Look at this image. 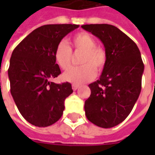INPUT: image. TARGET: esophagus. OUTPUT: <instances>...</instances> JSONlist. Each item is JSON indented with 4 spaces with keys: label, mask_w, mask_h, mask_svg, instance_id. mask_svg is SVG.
Masks as SVG:
<instances>
[{
    "label": "esophagus",
    "mask_w": 155,
    "mask_h": 155,
    "mask_svg": "<svg viewBox=\"0 0 155 155\" xmlns=\"http://www.w3.org/2000/svg\"><path fill=\"white\" fill-rule=\"evenodd\" d=\"M79 87H80V85H79V84H72V89H73L74 91H76Z\"/></svg>",
    "instance_id": "esophagus-1"
}]
</instances>
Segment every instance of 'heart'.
Instances as JSON below:
<instances>
[{"instance_id":"1","label":"heart","mask_w":155,"mask_h":155,"mask_svg":"<svg viewBox=\"0 0 155 155\" xmlns=\"http://www.w3.org/2000/svg\"><path fill=\"white\" fill-rule=\"evenodd\" d=\"M74 51L82 52L80 63L82 65L70 68L63 74L64 81L80 84L94 79L96 70L101 71L107 61V54L104 48L96 45L95 39L86 32H81L71 39ZM72 51L64 41L59 42L54 49V61L62 70L70 67Z\"/></svg>"}]
</instances>
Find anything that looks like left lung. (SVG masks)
Returning <instances> with one entry per match:
<instances>
[{
  "instance_id": "obj_1",
  "label": "left lung",
  "mask_w": 155,
  "mask_h": 155,
  "mask_svg": "<svg viewBox=\"0 0 155 155\" xmlns=\"http://www.w3.org/2000/svg\"><path fill=\"white\" fill-rule=\"evenodd\" d=\"M81 27L102 41L107 54L100 79L89 84L91 94L84 102L85 115L101 128L116 126L130 114L141 91L144 65L140 51L114 25L91 24Z\"/></svg>"
}]
</instances>
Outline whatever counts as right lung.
Masks as SVG:
<instances>
[{
	"label": "right lung",
	"instance_id": "right-lung-1",
	"mask_svg": "<svg viewBox=\"0 0 155 155\" xmlns=\"http://www.w3.org/2000/svg\"><path fill=\"white\" fill-rule=\"evenodd\" d=\"M79 25H45L34 30L14 49L8 76L11 93L20 113L37 127H47L61 119L64 100L72 94L69 82L51 80L61 74L54 49Z\"/></svg>",
	"mask_w": 155,
	"mask_h": 155
}]
</instances>
